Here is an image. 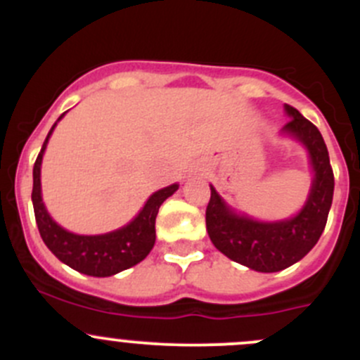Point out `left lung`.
<instances>
[{
    "instance_id": "left-lung-1",
    "label": "left lung",
    "mask_w": 360,
    "mask_h": 360,
    "mask_svg": "<svg viewBox=\"0 0 360 360\" xmlns=\"http://www.w3.org/2000/svg\"><path fill=\"white\" fill-rule=\"evenodd\" d=\"M285 112L291 120L282 127V132L307 148L314 170L311 190L303 209L291 219L263 223L233 212L210 186L205 210L207 231L216 249L263 274L284 270L314 249L328 223L335 191V174L322 134L296 108L285 104Z\"/></svg>"
}]
</instances>
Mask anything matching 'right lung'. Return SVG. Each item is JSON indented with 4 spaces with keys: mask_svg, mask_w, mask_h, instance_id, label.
Returning a JSON list of instances; mask_svg holds the SVG:
<instances>
[{
    "mask_svg": "<svg viewBox=\"0 0 360 360\" xmlns=\"http://www.w3.org/2000/svg\"><path fill=\"white\" fill-rule=\"evenodd\" d=\"M64 115L66 112H63L59 120ZM57 122L50 129L41 151L34 162V169H32L31 198L39 235H41L46 248L56 254V257H59L72 270L92 275V277H111V275L120 274V271L141 263L150 254V250L155 245V238H157L155 221H157L160 205L170 195H174L179 184H170L163 190L155 191L144 203L143 210L127 226L120 228V230L104 235H76L64 230L46 212L45 203L41 200V181H39L43 153H45L46 143H49Z\"/></svg>",
    "mask_w": 360,
    "mask_h": 360,
    "instance_id": "right-lung-1",
    "label": "right lung"
}]
</instances>
